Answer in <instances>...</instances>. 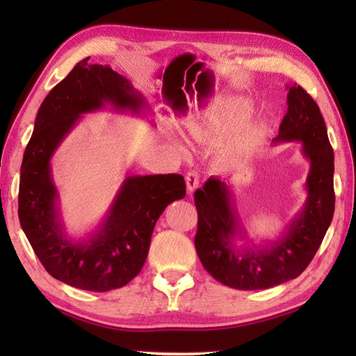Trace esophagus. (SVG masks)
Returning a JSON list of instances; mask_svg holds the SVG:
<instances>
[{
	"mask_svg": "<svg viewBox=\"0 0 356 356\" xmlns=\"http://www.w3.org/2000/svg\"><path fill=\"white\" fill-rule=\"evenodd\" d=\"M185 180H186V190L190 194L194 193L195 188H199L200 185V174L197 170H190L186 172L185 176Z\"/></svg>",
	"mask_w": 356,
	"mask_h": 356,
	"instance_id": "1",
	"label": "esophagus"
}]
</instances>
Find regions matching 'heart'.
<instances>
[{"label":"heart","mask_w":356,"mask_h":356,"mask_svg":"<svg viewBox=\"0 0 356 356\" xmlns=\"http://www.w3.org/2000/svg\"><path fill=\"white\" fill-rule=\"evenodd\" d=\"M252 110V105L246 99H225L214 104L207 111L195 115L188 120V127L194 133H197L203 138L216 140L222 136L228 134L234 128L240 125L249 116ZM259 128H248V130L234 134L223 143L222 154L225 157H240L248 154L254 145V139Z\"/></svg>","instance_id":"b5f03b06"}]
</instances>
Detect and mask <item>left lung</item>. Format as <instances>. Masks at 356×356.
I'll use <instances>...</instances> for the list:
<instances>
[{"label": "left lung", "instance_id": "obj_1", "mask_svg": "<svg viewBox=\"0 0 356 356\" xmlns=\"http://www.w3.org/2000/svg\"><path fill=\"white\" fill-rule=\"evenodd\" d=\"M287 88V111L274 142L300 140L305 157L311 161V171L306 180V205L284 236L260 249H237L234 238L237 232L245 237V232L226 182L209 177L194 193L199 216L195 251L203 268L234 289H269L297 278L312 261L334 217V149L326 124L320 107L303 87L293 84Z\"/></svg>", "mask_w": 356, "mask_h": 356}]
</instances>
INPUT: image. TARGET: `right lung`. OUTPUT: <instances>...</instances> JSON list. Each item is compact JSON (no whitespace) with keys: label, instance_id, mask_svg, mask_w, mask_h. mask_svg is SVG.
I'll list each match as a JSON object with an SVG mask.
<instances>
[{"label":"right lung","instance_id":"obj_1","mask_svg":"<svg viewBox=\"0 0 356 356\" xmlns=\"http://www.w3.org/2000/svg\"><path fill=\"white\" fill-rule=\"evenodd\" d=\"M82 59L45 96L21 165L18 216L21 228L49 274L73 287L107 292L139 274L154 225L171 202L186 193L180 174L128 176L101 228L87 241L67 238L59 222L58 191L50 159L81 115L111 104L119 111L148 113L145 97L108 65Z\"/></svg>","mask_w":356,"mask_h":356}]
</instances>
